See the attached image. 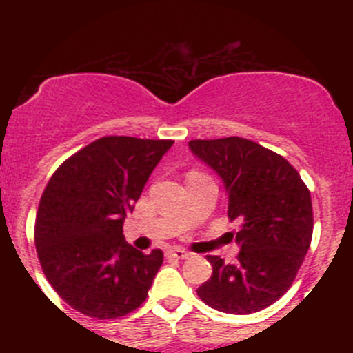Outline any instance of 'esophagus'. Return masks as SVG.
Here are the masks:
<instances>
[{"label":"esophagus","mask_w":353,"mask_h":353,"mask_svg":"<svg viewBox=\"0 0 353 353\" xmlns=\"http://www.w3.org/2000/svg\"><path fill=\"white\" fill-rule=\"evenodd\" d=\"M167 258H176V259H186L188 256H190V252L184 251V249H179V248H174V249H169V251L165 252Z\"/></svg>","instance_id":"obj_1"}]
</instances>
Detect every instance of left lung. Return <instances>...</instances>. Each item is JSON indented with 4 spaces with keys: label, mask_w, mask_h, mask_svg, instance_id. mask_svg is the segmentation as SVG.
Listing matches in <instances>:
<instances>
[{
    "label": "left lung",
    "mask_w": 353,
    "mask_h": 353,
    "mask_svg": "<svg viewBox=\"0 0 353 353\" xmlns=\"http://www.w3.org/2000/svg\"><path fill=\"white\" fill-rule=\"evenodd\" d=\"M190 150L219 174L227 215L243 223L234 265L206 256L213 273L196 290L199 299L227 314L261 311L285 294L307 254L311 193L283 157L245 138L193 140Z\"/></svg>",
    "instance_id": "8db88e82"
}]
</instances>
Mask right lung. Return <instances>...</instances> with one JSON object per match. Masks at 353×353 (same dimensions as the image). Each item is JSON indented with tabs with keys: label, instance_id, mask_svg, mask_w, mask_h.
<instances>
[{
	"label": "right lung",
	"instance_id": "obj_1",
	"mask_svg": "<svg viewBox=\"0 0 353 353\" xmlns=\"http://www.w3.org/2000/svg\"><path fill=\"white\" fill-rule=\"evenodd\" d=\"M172 140L105 137L52 174L35 216V249L59 297L90 318L128 314L143 304L163 254L128 244L133 213L148 177Z\"/></svg>",
	"mask_w": 353,
	"mask_h": 353
}]
</instances>
